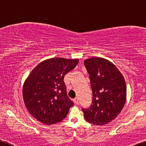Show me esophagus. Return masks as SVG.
<instances>
[{
  "mask_svg": "<svg viewBox=\"0 0 146 146\" xmlns=\"http://www.w3.org/2000/svg\"><path fill=\"white\" fill-rule=\"evenodd\" d=\"M73 102H75V104H77L78 102H79V99H78V98L77 97L73 99Z\"/></svg>",
  "mask_w": 146,
  "mask_h": 146,
  "instance_id": "obj_1",
  "label": "esophagus"
}]
</instances>
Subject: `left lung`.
I'll list each match as a JSON object with an SVG mask.
<instances>
[{
    "mask_svg": "<svg viewBox=\"0 0 146 146\" xmlns=\"http://www.w3.org/2000/svg\"><path fill=\"white\" fill-rule=\"evenodd\" d=\"M84 64L92 91V104L82 108L84 119L96 125H106L116 118L125 106V78L113 64L104 58H89Z\"/></svg>",
    "mask_w": 146,
    "mask_h": 146,
    "instance_id": "1",
    "label": "left lung"
}]
</instances>
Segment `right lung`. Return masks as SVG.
<instances>
[{"label":"right lung","mask_w":146,"mask_h":146,"mask_svg":"<svg viewBox=\"0 0 146 146\" xmlns=\"http://www.w3.org/2000/svg\"><path fill=\"white\" fill-rule=\"evenodd\" d=\"M79 60L54 58L37 65L23 86V98L28 111L45 125L64 120L74 105L67 96L64 76L75 68Z\"/></svg>","instance_id":"right-lung-1"}]
</instances>
